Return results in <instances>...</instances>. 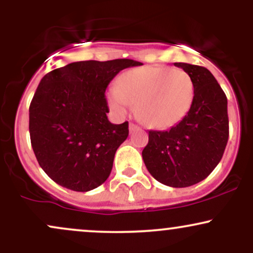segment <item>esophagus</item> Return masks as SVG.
I'll list each match as a JSON object with an SVG mask.
<instances>
[{"label": "esophagus", "mask_w": 253, "mask_h": 253, "mask_svg": "<svg viewBox=\"0 0 253 253\" xmlns=\"http://www.w3.org/2000/svg\"><path fill=\"white\" fill-rule=\"evenodd\" d=\"M138 129H139V127L136 126V125H134V124H129V132H130V133L135 132V130H138Z\"/></svg>", "instance_id": "obj_1"}]
</instances>
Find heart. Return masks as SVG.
Wrapping results in <instances>:
<instances>
[{
    "mask_svg": "<svg viewBox=\"0 0 253 253\" xmlns=\"http://www.w3.org/2000/svg\"><path fill=\"white\" fill-rule=\"evenodd\" d=\"M195 84L188 72L169 66H144L119 77L107 92L118 117L134 106L135 118L149 128L164 129L178 124L191 108Z\"/></svg>",
    "mask_w": 253,
    "mask_h": 253,
    "instance_id": "1",
    "label": "heart"
}]
</instances>
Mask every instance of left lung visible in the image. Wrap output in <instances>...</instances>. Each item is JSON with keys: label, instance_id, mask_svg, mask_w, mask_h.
<instances>
[{"label": "left lung", "instance_id": "obj_1", "mask_svg": "<svg viewBox=\"0 0 253 253\" xmlns=\"http://www.w3.org/2000/svg\"><path fill=\"white\" fill-rule=\"evenodd\" d=\"M190 75L195 97L188 114L168 130H150L143 159L158 182L185 188L203 181L221 161L228 140L227 97L208 69L175 63Z\"/></svg>", "mask_w": 253, "mask_h": 253}]
</instances>
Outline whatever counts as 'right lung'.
<instances>
[{
  "instance_id": "add662e5",
  "label": "right lung",
  "mask_w": 253,
  "mask_h": 253,
  "mask_svg": "<svg viewBox=\"0 0 253 253\" xmlns=\"http://www.w3.org/2000/svg\"><path fill=\"white\" fill-rule=\"evenodd\" d=\"M132 59L70 63L42 78L30 106V135L42 169L57 184L89 191L106 182L128 123L112 124L104 96Z\"/></svg>"
}]
</instances>
